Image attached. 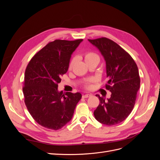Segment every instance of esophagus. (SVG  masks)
<instances>
[{
    "label": "esophagus",
    "instance_id": "1",
    "mask_svg": "<svg viewBox=\"0 0 160 160\" xmlns=\"http://www.w3.org/2000/svg\"><path fill=\"white\" fill-rule=\"evenodd\" d=\"M91 95L90 94H83V95H82V97H83V98H89V97H91Z\"/></svg>",
    "mask_w": 160,
    "mask_h": 160
}]
</instances>
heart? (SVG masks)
I'll list each match as a JSON object with an SVG mask.
<instances>
[{"label": "heart", "mask_w": 160, "mask_h": 160, "mask_svg": "<svg viewBox=\"0 0 160 160\" xmlns=\"http://www.w3.org/2000/svg\"><path fill=\"white\" fill-rule=\"evenodd\" d=\"M83 58H84V60L85 61L87 62V63H88L89 62L91 61H93V60H99V57L98 54H96L95 52H91V51H89V52H86L85 53H84L83 55ZM77 61V59L76 57H73L72 59L70 61L69 63V67L68 68L69 70H71L73 65H75V63ZM92 81H89L88 82H87V83L85 84V88L86 89H89L90 88V82Z\"/></svg>", "instance_id": "b5f03b06"}]
</instances>
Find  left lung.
I'll return each instance as SVG.
<instances>
[{
    "label": "left lung",
    "mask_w": 160,
    "mask_h": 160,
    "mask_svg": "<svg viewBox=\"0 0 160 160\" xmlns=\"http://www.w3.org/2000/svg\"><path fill=\"white\" fill-rule=\"evenodd\" d=\"M104 57L108 81L105 88L111 92V98L105 100L98 96L100 103L94 111L99 122L113 125L122 122L132 112L140 87L138 66L128 52L108 38L88 39Z\"/></svg>",
    "instance_id": "left-lung-1"
}]
</instances>
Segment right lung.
Listing matches in <instances>:
<instances>
[{"label": "right lung", "mask_w": 160, "mask_h": 160, "mask_svg": "<svg viewBox=\"0 0 160 160\" xmlns=\"http://www.w3.org/2000/svg\"><path fill=\"white\" fill-rule=\"evenodd\" d=\"M83 39L55 40L33 56L25 72L22 91L28 112L35 122L57 130L71 120L80 93L58 91L61 77L68 70L72 53Z\"/></svg>", "instance_id": "add662e5"}]
</instances>
